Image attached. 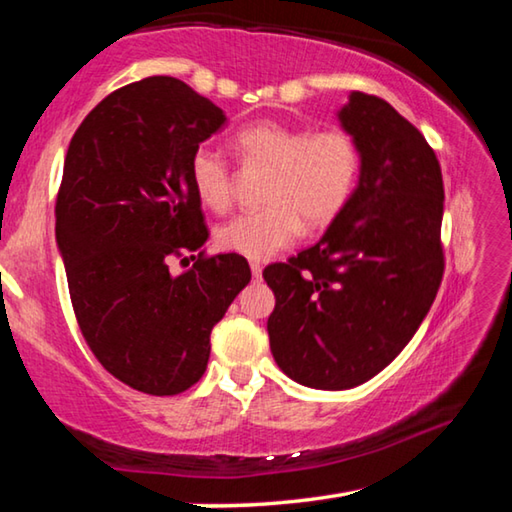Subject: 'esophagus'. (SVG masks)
Returning <instances> with one entry per match:
<instances>
[{
	"label": "esophagus",
	"mask_w": 512,
	"mask_h": 512,
	"mask_svg": "<svg viewBox=\"0 0 512 512\" xmlns=\"http://www.w3.org/2000/svg\"><path fill=\"white\" fill-rule=\"evenodd\" d=\"M250 271H253L255 280H259V277H262V264H259V262H250Z\"/></svg>",
	"instance_id": "esophagus-1"
}]
</instances>
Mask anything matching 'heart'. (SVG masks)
<instances>
[{"instance_id": "b5f03b06", "label": "heart", "mask_w": 512, "mask_h": 512, "mask_svg": "<svg viewBox=\"0 0 512 512\" xmlns=\"http://www.w3.org/2000/svg\"><path fill=\"white\" fill-rule=\"evenodd\" d=\"M235 149L268 173L264 207L244 212L216 230V244L246 259H268L296 244L307 228L332 223L348 205L361 169V151L354 135L339 126L311 133L305 126L280 119H259L235 135ZM189 178L205 207L228 210L232 173L212 146H198L189 160Z\"/></svg>"}]
</instances>
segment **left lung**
<instances>
[{
  "mask_svg": "<svg viewBox=\"0 0 512 512\" xmlns=\"http://www.w3.org/2000/svg\"><path fill=\"white\" fill-rule=\"evenodd\" d=\"M361 151L359 183L316 246L264 268L273 359L318 391L384 370L413 339L443 280V173L391 103L352 92L339 110Z\"/></svg>",
  "mask_w": 512,
  "mask_h": 512,
  "instance_id": "1",
  "label": "left lung"
}]
</instances>
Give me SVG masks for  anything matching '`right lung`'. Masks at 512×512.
<instances>
[{
  "mask_svg": "<svg viewBox=\"0 0 512 512\" xmlns=\"http://www.w3.org/2000/svg\"><path fill=\"white\" fill-rule=\"evenodd\" d=\"M223 124L187 83L149 76L108 94L69 142L56 201L69 298L94 357L135 391L192 388L212 327L250 282L246 257L201 250L210 232L189 160ZM185 252L195 264L171 274Z\"/></svg>",
  "mask_w": 512,
  "mask_h": 512,
  "instance_id": "1",
  "label": "right lung"
}]
</instances>
